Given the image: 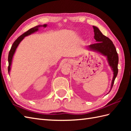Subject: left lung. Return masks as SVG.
<instances>
[{
	"instance_id": "left-lung-1",
	"label": "left lung",
	"mask_w": 131,
	"mask_h": 131,
	"mask_svg": "<svg viewBox=\"0 0 131 131\" xmlns=\"http://www.w3.org/2000/svg\"><path fill=\"white\" fill-rule=\"evenodd\" d=\"M93 27L94 32V38L97 43L91 44L88 46V47L90 49L101 53L102 54L106 56L107 57L108 63L114 71V77L112 85H111V91L118 72V64L119 58L118 53L116 52V48L113 41L109 38L103 35L97 27L93 26Z\"/></svg>"
}]
</instances>
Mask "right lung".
Here are the masks:
<instances>
[{
  "label": "right lung",
  "instance_id": "1",
  "mask_svg": "<svg viewBox=\"0 0 131 131\" xmlns=\"http://www.w3.org/2000/svg\"><path fill=\"white\" fill-rule=\"evenodd\" d=\"M41 26L46 27L47 25L44 24V25H39V26L38 25L37 26H35L34 27H32V28L29 29V30H27V31H26L25 32H24V34H22L21 36H19V37L15 41H14V43H13L12 47H11V48L9 51V54H8V63H9V65H8V71H9V73L10 70V65H11V63H12L13 54H14V53H15L16 49L17 48V46H18L19 43L21 42V41L25 37H26V36L29 35L30 34H32V33H33V32L38 31L39 27H41Z\"/></svg>",
  "mask_w": 131,
  "mask_h": 131
}]
</instances>
